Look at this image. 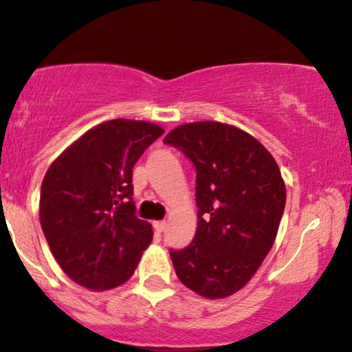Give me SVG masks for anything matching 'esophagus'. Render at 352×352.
<instances>
[{
	"mask_svg": "<svg viewBox=\"0 0 352 352\" xmlns=\"http://www.w3.org/2000/svg\"><path fill=\"white\" fill-rule=\"evenodd\" d=\"M165 228H167V221H155L154 223V230L157 232H164Z\"/></svg>",
	"mask_w": 352,
	"mask_h": 352,
	"instance_id": "1",
	"label": "esophagus"
}]
</instances>
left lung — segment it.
<instances>
[{
    "label": "left lung",
    "instance_id": "obj_1",
    "mask_svg": "<svg viewBox=\"0 0 352 352\" xmlns=\"http://www.w3.org/2000/svg\"><path fill=\"white\" fill-rule=\"evenodd\" d=\"M164 142L197 167L198 226L188 248L170 251L177 277L200 297H230L274 245L287 198L280 168L256 138L224 122L180 124Z\"/></svg>",
    "mask_w": 352,
    "mask_h": 352
}]
</instances>
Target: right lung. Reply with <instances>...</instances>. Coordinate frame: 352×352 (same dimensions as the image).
<instances>
[{
	"label": "right lung",
	"mask_w": 352,
	"mask_h": 352,
	"mask_svg": "<svg viewBox=\"0 0 352 352\" xmlns=\"http://www.w3.org/2000/svg\"><path fill=\"white\" fill-rule=\"evenodd\" d=\"M162 134L149 121H104L45 172L42 231L60 269L85 289L109 290L129 280L152 243L151 223L135 217L133 167Z\"/></svg>",
	"instance_id": "add662e5"
}]
</instances>
